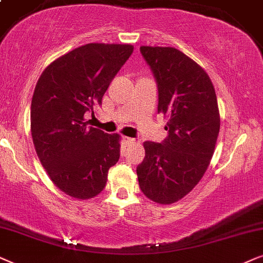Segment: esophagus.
Instances as JSON below:
<instances>
[{"label": "esophagus", "instance_id": "1", "mask_svg": "<svg viewBox=\"0 0 263 263\" xmlns=\"http://www.w3.org/2000/svg\"><path fill=\"white\" fill-rule=\"evenodd\" d=\"M124 141H125V143H126V144H127V145L135 144V143H136V139H135V138H131V137H125Z\"/></svg>", "mask_w": 263, "mask_h": 263}]
</instances>
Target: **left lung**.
<instances>
[{"label":"left lung","mask_w":263,"mask_h":263,"mask_svg":"<svg viewBox=\"0 0 263 263\" xmlns=\"http://www.w3.org/2000/svg\"><path fill=\"white\" fill-rule=\"evenodd\" d=\"M139 50L156 80L157 113L168 118L164 141L143 144L139 187L152 201L170 204L187 195L207 171L220 129L218 101L207 73L184 52L171 47Z\"/></svg>","instance_id":"left-lung-1"}]
</instances>
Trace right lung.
<instances>
[{
	"instance_id": "add662e5",
	"label": "right lung",
	"mask_w": 263,
	"mask_h": 263,
	"mask_svg": "<svg viewBox=\"0 0 263 263\" xmlns=\"http://www.w3.org/2000/svg\"><path fill=\"white\" fill-rule=\"evenodd\" d=\"M134 52L129 44L90 43L51 62L31 102V134L56 186L74 198L95 197L120 157V136L87 126L115 74Z\"/></svg>"
}]
</instances>
